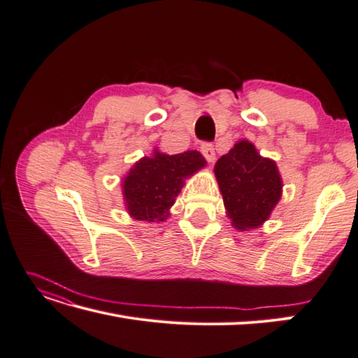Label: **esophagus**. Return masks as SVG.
<instances>
[{
  "mask_svg": "<svg viewBox=\"0 0 358 358\" xmlns=\"http://www.w3.org/2000/svg\"><path fill=\"white\" fill-rule=\"evenodd\" d=\"M201 152H203V155L206 157V160L208 163H213L215 159H216V154H215V148L212 143H203L201 145Z\"/></svg>",
  "mask_w": 358,
  "mask_h": 358,
  "instance_id": "1",
  "label": "esophagus"
}]
</instances>
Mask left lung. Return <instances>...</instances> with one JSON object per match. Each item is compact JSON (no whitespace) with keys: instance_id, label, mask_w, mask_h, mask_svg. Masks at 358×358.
<instances>
[{"instance_id":"left-lung-1","label":"left lung","mask_w":358,"mask_h":358,"mask_svg":"<svg viewBox=\"0 0 358 358\" xmlns=\"http://www.w3.org/2000/svg\"><path fill=\"white\" fill-rule=\"evenodd\" d=\"M227 216L239 231L262 227L271 217L282 195L277 163L263 157L250 141L234 143L215 164Z\"/></svg>"}]
</instances>
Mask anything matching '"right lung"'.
I'll list each match as a JSON object with an SVG mask.
<instances>
[{"instance_id":"obj_1","label":"right lung","mask_w":358,"mask_h":358,"mask_svg":"<svg viewBox=\"0 0 358 358\" xmlns=\"http://www.w3.org/2000/svg\"><path fill=\"white\" fill-rule=\"evenodd\" d=\"M206 159L198 151L164 154L154 148L151 157L137 160L122 180L127 212L136 221L164 222L171 207L186 185V178L206 168Z\"/></svg>"}]
</instances>
